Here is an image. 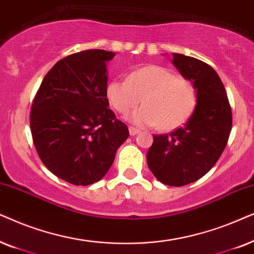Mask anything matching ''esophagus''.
<instances>
[{
  "mask_svg": "<svg viewBox=\"0 0 254 254\" xmlns=\"http://www.w3.org/2000/svg\"><path fill=\"white\" fill-rule=\"evenodd\" d=\"M129 132H130L131 136H136V134L140 132V130L137 129V127H129Z\"/></svg>",
  "mask_w": 254,
  "mask_h": 254,
  "instance_id": "esophagus-1",
  "label": "esophagus"
}]
</instances>
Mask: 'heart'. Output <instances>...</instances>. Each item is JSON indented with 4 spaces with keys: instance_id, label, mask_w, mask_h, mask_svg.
Masks as SVG:
<instances>
[{
    "instance_id": "b5f03b06",
    "label": "heart",
    "mask_w": 254,
    "mask_h": 254,
    "mask_svg": "<svg viewBox=\"0 0 254 254\" xmlns=\"http://www.w3.org/2000/svg\"><path fill=\"white\" fill-rule=\"evenodd\" d=\"M107 99L115 110L131 114L130 120L139 125L160 130L177 129L185 124L197 104V92L191 81L179 77L161 66H145L131 72L127 81L113 80L107 86Z\"/></svg>"
}]
</instances>
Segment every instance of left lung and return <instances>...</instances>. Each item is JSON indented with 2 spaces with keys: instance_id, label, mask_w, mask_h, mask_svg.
<instances>
[{
  "instance_id": "8db88e82",
  "label": "left lung",
  "mask_w": 254,
  "mask_h": 254,
  "mask_svg": "<svg viewBox=\"0 0 254 254\" xmlns=\"http://www.w3.org/2000/svg\"><path fill=\"white\" fill-rule=\"evenodd\" d=\"M172 63L195 86L197 104L184 127L170 134H154L146 159L159 181L181 187L207 174L221 157L232 114L225 88L211 66L179 53H173Z\"/></svg>"
}]
</instances>
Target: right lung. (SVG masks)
I'll list each match as a JSON object with an SVG mask.
<instances>
[{"label":"right lung","instance_id":"obj_1","mask_svg":"<svg viewBox=\"0 0 254 254\" xmlns=\"http://www.w3.org/2000/svg\"><path fill=\"white\" fill-rule=\"evenodd\" d=\"M104 50L70 54L49 70L30 114V129L39 158L54 175L75 186L101 180L117 148L129 137L107 99Z\"/></svg>","mask_w":254,"mask_h":254}]
</instances>
